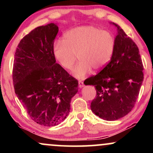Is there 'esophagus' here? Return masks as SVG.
Listing matches in <instances>:
<instances>
[{"label": "esophagus", "mask_w": 153, "mask_h": 153, "mask_svg": "<svg viewBox=\"0 0 153 153\" xmlns=\"http://www.w3.org/2000/svg\"><path fill=\"white\" fill-rule=\"evenodd\" d=\"M78 86H79V88H80L83 87L84 86L83 82H82V81H79L78 82Z\"/></svg>", "instance_id": "34e87169"}]
</instances>
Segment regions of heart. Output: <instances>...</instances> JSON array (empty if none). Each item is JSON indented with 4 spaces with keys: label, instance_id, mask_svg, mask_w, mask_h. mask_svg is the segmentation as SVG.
<instances>
[{
    "label": "heart",
    "instance_id": "1",
    "mask_svg": "<svg viewBox=\"0 0 153 153\" xmlns=\"http://www.w3.org/2000/svg\"><path fill=\"white\" fill-rule=\"evenodd\" d=\"M115 48V39L111 33L93 26H82L67 31L63 40H56L53 54L59 64L71 70L76 60L80 62L73 70V76L82 79L99 70L110 61Z\"/></svg>",
    "mask_w": 153,
    "mask_h": 153
}]
</instances>
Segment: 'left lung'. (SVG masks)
I'll list each match as a JSON object with an SVG mask.
<instances>
[{
	"label": "left lung",
	"instance_id": "8db88e82",
	"mask_svg": "<svg viewBox=\"0 0 153 153\" xmlns=\"http://www.w3.org/2000/svg\"><path fill=\"white\" fill-rule=\"evenodd\" d=\"M111 24L117 28L113 55L102 71L87 78L84 84L96 88V97L91 103L92 111L104 120L115 121L134 106L144 75L136 44L119 25Z\"/></svg>",
	"mask_w": 153,
	"mask_h": 153
}]
</instances>
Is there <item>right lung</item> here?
I'll list each match as a JSON object with an SVG mask.
<instances>
[{
	"label": "right lung",
	"mask_w": 153,
	"mask_h": 153,
	"mask_svg": "<svg viewBox=\"0 0 153 153\" xmlns=\"http://www.w3.org/2000/svg\"><path fill=\"white\" fill-rule=\"evenodd\" d=\"M54 23L35 28L19 42L15 53L13 81L15 93L30 118L46 127L58 125L71 110L78 82L56 63Z\"/></svg>",
	"instance_id": "add662e5"
}]
</instances>
